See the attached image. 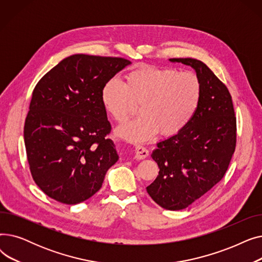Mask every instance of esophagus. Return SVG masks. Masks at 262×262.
<instances>
[{"label": "esophagus", "instance_id": "esophagus-1", "mask_svg": "<svg viewBox=\"0 0 262 262\" xmlns=\"http://www.w3.org/2000/svg\"><path fill=\"white\" fill-rule=\"evenodd\" d=\"M147 156H148V150L145 147H143L141 145L136 146V148H135V158L136 159L141 160V159L146 158Z\"/></svg>", "mask_w": 262, "mask_h": 262}]
</instances>
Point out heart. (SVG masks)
Masks as SVG:
<instances>
[{"mask_svg":"<svg viewBox=\"0 0 262 262\" xmlns=\"http://www.w3.org/2000/svg\"><path fill=\"white\" fill-rule=\"evenodd\" d=\"M203 85L192 72L173 68L145 66L125 75L124 84L109 79L101 91L106 113L122 123L140 104V116L123 124L116 133L130 142H144L158 132L173 136L182 132L194 118L201 105Z\"/></svg>","mask_w":262,"mask_h":262,"instance_id":"obj_1","label":"heart"}]
</instances>
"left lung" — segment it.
<instances>
[{"label": "left lung", "instance_id": "left-lung-1", "mask_svg": "<svg viewBox=\"0 0 262 262\" xmlns=\"http://www.w3.org/2000/svg\"><path fill=\"white\" fill-rule=\"evenodd\" d=\"M193 68L203 85L194 118L178 134L157 143L152 158L159 173L146 187L162 208H187L225 175L236 148L237 123L231 95L210 69L194 58H171Z\"/></svg>", "mask_w": 262, "mask_h": 262}]
</instances>
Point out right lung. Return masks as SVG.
I'll list each match as a JSON object with an SVG mask.
<instances>
[{
	"label": "right lung",
	"mask_w": 262,
	"mask_h": 262,
	"mask_svg": "<svg viewBox=\"0 0 262 262\" xmlns=\"http://www.w3.org/2000/svg\"><path fill=\"white\" fill-rule=\"evenodd\" d=\"M132 62L75 54L36 85L24 125L30 170L51 199L75 205L98 192L118 161L107 135L112 125L101 102L106 82Z\"/></svg>",
	"instance_id": "right-lung-1"
}]
</instances>
